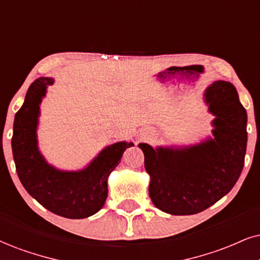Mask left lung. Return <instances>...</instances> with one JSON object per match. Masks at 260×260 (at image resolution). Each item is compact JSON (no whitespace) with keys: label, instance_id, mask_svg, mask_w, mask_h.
<instances>
[{"label":"left lung","instance_id":"8db88e82","mask_svg":"<svg viewBox=\"0 0 260 260\" xmlns=\"http://www.w3.org/2000/svg\"><path fill=\"white\" fill-rule=\"evenodd\" d=\"M206 101L216 115L214 140L185 149L139 147L150 176L149 197L159 210L175 216L206 210L232 190L241 175L247 147V113L232 83L208 86Z\"/></svg>","mask_w":260,"mask_h":260}]
</instances>
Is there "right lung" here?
I'll list each match as a JSON object with an SVG mask.
<instances>
[{
    "label": "right lung",
    "mask_w": 260,
    "mask_h": 260,
    "mask_svg": "<svg viewBox=\"0 0 260 260\" xmlns=\"http://www.w3.org/2000/svg\"><path fill=\"white\" fill-rule=\"evenodd\" d=\"M52 84V78L36 79L15 114L12 137L15 169L27 193L50 212L65 218H86L104 206L108 194V176L119 164L124 150L134 143L108 146L82 171H59L48 165L38 152L36 127L42 98L47 86Z\"/></svg>",
    "instance_id": "1"
}]
</instances>
